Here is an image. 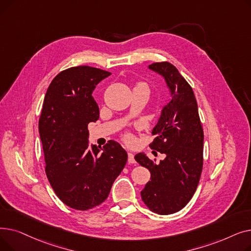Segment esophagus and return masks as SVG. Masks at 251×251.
<instances>
[{
    "mask_svg": "<svg viewBox=\"0 0 251 251\" xmlns=\"http://www.w3.org/2000/svg\"><path fill=\"white\" fill-rule=\"evenodd\" d=\"M128 163L129 164H135V160H134V154L132 152H128Z\"/></svg>",
    "mask_w": 251,
    "mask_h": 251,
    "instance_id": "obj_1",
    "label": "esophagus"
}]
</instances>
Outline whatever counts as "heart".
Instances as JSON below:
<instances>
[{
	"instance_id": "1",
	"label": "heart",
	"mask_w": 251,
	"mask_h": 251,
	"mask_svg": "<svg viewBox=\"0 0 251 251\" xmlns=\"http://www.w3.org/2000/svg\"><path fill=\"white\" fill-rule=\"evenodd\" d=\"M125 138H126L127 140H131V136H129V135H126V136H125Z\"/></svg>"
}]
</instances>
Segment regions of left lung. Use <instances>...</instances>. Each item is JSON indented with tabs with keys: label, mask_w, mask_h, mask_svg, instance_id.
<instances>
[{
	"label": "left lung",
	"mask_w": 251,
	"mask_h": 251,
	"mask_svg": "<svg viewBox=\"0 0 251 251\" xmlns=\"http://www.w3.org/2000/svg\"><path fill=\"white\" fill-rule=\"evenodd\" d=\"M150 68L165 77L172 92V100L152 130L154 138L151 143L152 150L166 157L156 163L141 152L135 155V161L151 172V181L141 191L142 201L155 214L171 215L190 201L200 183L203 129L192 87L175 66L155 62Z\"/></svg>",
	"instance_id": "8db88e82"
}]
</instances>
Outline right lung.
I'll use <instances>...</instances> for the list:
<instances>
[{"mask_svg": "<svg viewBox=\"0 0 251 251\" xmlns=\"http://www.w3.org/2000/svg\"><path fill=\"white\" fill-rule=\"evenodd\" d=\"M110 75L89 66L61 71L47 90L38 120L48 180L59 199L77 210L107 200L127 162V152L114 140L101 151L96 146L88 149V123L100 118L92 91Z\"/></svg>", "mask_w": 251, "mask_h": 251, "instance_id": "right-lung-1", "label": "right lung"}]
</instances>
